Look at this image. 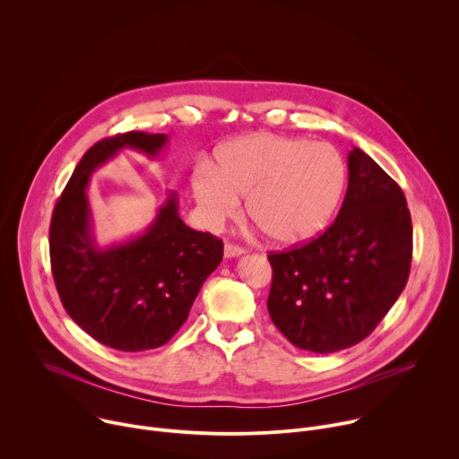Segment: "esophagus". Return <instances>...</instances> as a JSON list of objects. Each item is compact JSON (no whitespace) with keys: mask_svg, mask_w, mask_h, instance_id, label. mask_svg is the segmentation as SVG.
Segmentation results:
<instances>
[{"mask_svg":"<svg viewBox=\"0 0 459 459\" xmlns=\"http://www.w3.org/2000/svg\"><path fill=\"white\" fill-rule=\"evenodd\" d=\"M243 252H245L243 247L234 245V243H225V248H223L225 257H238V255H241Z\"/></svg>","mask_w":459,"mask_h":459,"instance_id":"34e87169","label":"esophagus"}]
</instances>
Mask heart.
Returning <instances> with one entry per match:
<instances>
[{"label": "heart", "instance_id": "obj_1", "mask_svg": "<svg viewBox=\"0 0 459 459\" xmlns=\"http://www.w3.org/2000/svg\"><path fill=\"white\" fill-rule=\"evenodd\" d=\"M218 163H198L194 198L207 225L247 218L267 239L298 245L312 239L334 214L347 181L342 154L329 143L252 134L218 151Z\"/></svg>", "mask_w": 459, "mask_h": 459}]
</instances>
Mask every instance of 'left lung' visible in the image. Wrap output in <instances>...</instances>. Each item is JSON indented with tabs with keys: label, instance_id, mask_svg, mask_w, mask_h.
Segmentation results:
<instances>
[{
	"label": "left lung",
	"instance_id": "obj_1",
	"mask_svg": "<svg viewBox=\"0 0 459 459\" xmlns=\"http://www.w3.org/2000/svg\"><path fill=\"white\" fill-rule=\"evenodd\" d=\"M269 261V314L292 345L329 354L363 342L409 280L412 220L403 190L361 149L351 151L334 223Z\"/></svg>",
	"mask_w": 459,
	"mask_h": 459
}]
</instances>
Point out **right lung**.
Returning <instances> with one entry per match:
<instances>
[{"label":"right lung","instance_id":"add662e5","mask_svg":"<svg viewBox=\"0 0 459 459\" xmlns=\"http://www.w3.org/2000/svg\"><path fill=\"white\" fill-rule=\"evenodd\" d=\"M165 134L140 130L105 138L76 165L52 212L48 247L59 299L96 342L123 352L165 345L186 321L204 281L223 259V241L186 227L170 194L145 234L100 248L91 234V174L128 147L158 156Z\"/></svg>","mask_w":459,"mask_h":459}]
</instances>
